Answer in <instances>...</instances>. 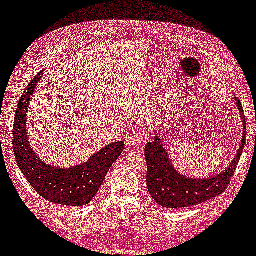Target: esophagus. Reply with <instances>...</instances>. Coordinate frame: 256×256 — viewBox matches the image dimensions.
<instances>
[{
    "mask_svg": "<svg viewBox=\"0 0 256 256\" xmlns=\"http://www.w3.org/2000/svg\"><path fill=\"white\" fill-rule=\"evenodd\" d=\"M140 144V136L138 134L131 136L128 140V145L132 147H138Z\"/></svg>",
    "mask_w": 256,
    "mask_h": 256,
    "instance_id": "1",
    "label": "esophagus"
}]
</instances>
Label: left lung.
Instances as JSON below:
<instances>
[{"mask_svg":"<svg viewBox=\"0 0 256 256\" xmlns=\"http://www.w3.org/2000/svg\"><path fill=\"white\" fill-rule=\"evenodd\" d=\"M242 120L244 134L238 152L226 168L210 178H188L174 170L163 142L158 136L145 146L147 163V188L158 206L168 208H188L212 199L222 194L236 170L246 143V118L240 100L235 98Z\"/></svg>","mask_w":256,"mask_h":256,"instance_id":"obj_1","label":"left lung"}]
</instances>
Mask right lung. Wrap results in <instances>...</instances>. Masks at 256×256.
Masks as SVG:
<instances>
[{
    "label": "right lung",
    "mask_w": 256,
    "mask_h": 256,
    "mask_svg": "<svg viewBox=\"0 0 256 256\" xmlns=\"http://www.w3.org/2000/svg\"><path fill=\"white\" fill-rule=\"evenodd\" d=\"M44 71L36 75L21 96L14 116L12 148L18 166L41 197L52 204L80 206L90 204L98 194L112 164L124 150L122 140L104 147L86 163L58 168L41 161L30 144L26 116L34 90Z\"/></svg>",
    "instance_id": "obj_1"
}]
</instances>
